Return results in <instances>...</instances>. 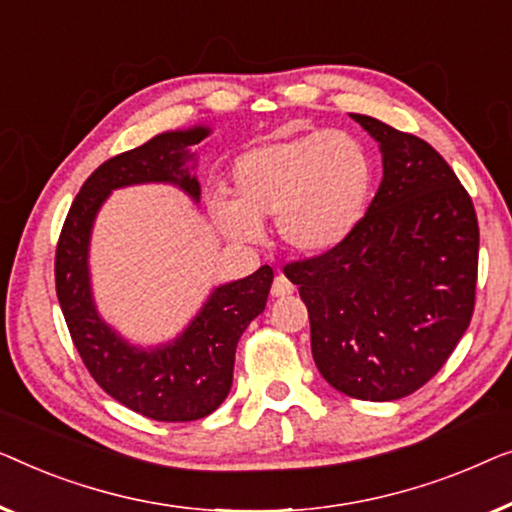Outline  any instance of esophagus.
Listing matches in <instances>:
<instances>
[{
	"label": "esophagus",
	"instance_id": "34e87169",
	"mask_svg": "<svg viewBox=\"0 0 512 512\" xmlns=\"http://www.w3.org/2000/svg\"><path fill=\"white\" fill-rule=\"evenodd\" d=\"M294 292V285L287 280V276H283V273H278L276 280H273L271 285V294L273 297H287V294Z\"/></svg>",
	"mask_w": 512,
	"mask_h": 512
}]
</instances>
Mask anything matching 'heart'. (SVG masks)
Instances as JSON below:
<instances>
[{
    "mask_svg": "<svg viewBox=\"0 0 512 512\" xmlns=\"http://www.w3.org/2000/svg\"><path fill=\"white\" fill-rule=\"evenodd\" d=\"M232 197H213L211 218L232 241L262 236L276 215L278 239L299 255H327L355 234L373 190L364 143L336 129L283 134L236 157Z\"/></svg>",
    "mask_w": 512,
    "mask_h": 512,
    "instance_id": "heart-1",
    "label": "heart"
}]
</instances>
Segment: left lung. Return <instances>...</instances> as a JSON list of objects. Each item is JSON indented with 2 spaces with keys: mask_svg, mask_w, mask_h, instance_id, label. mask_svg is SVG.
<instances>
[{
  "mask_svg": "<svg viewBox=\"0 0 512 512\" xmlns=\"http://www.w3.org/2000/svg\"><path fill=\"white\" fill-rule=\"evenodd\" d=\"M383 155V181L343 246L285 266L334 390L408 397L436 376L473 315L478 218L450 164L413 134L350 113Z\"/></svg>",
  "mask_w": 512,
  "mask_h": 512,
  "instance_id": "1",
  "label": "left lung"
}]
</instances>
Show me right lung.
I'll return each mask as SVG.
<instances>
[{"label": "right lung", "mask_w": 512, "mask_h": 512, "mask_svg": "<svg viewBox=\"0 0 512 512\" xmlns=\"http://www.w3.org/2000/svg\"><path fill=\"white\" fill-rule=\"evenodd\" d=\"M208 134V125L171 129L106 160L76 194L57 241L55 290L78 355L106 394L157 422L199 420L227 399L236 343L264 311L273 271L264 264L246 278L213 287L176 338L139 345L106 322L95 304L92 227L106 199L120 187L174 185L199 204L197 153L192 148Z\"/></svg>", "instance_id": "right-lung-1"}]
</instances>
